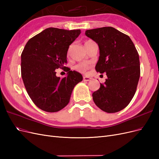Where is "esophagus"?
Wrapping results in <instances>:
<instances>
[{
    "label": "esophagus",
    "instance_id": "34e87169",
    "mask_svg": "<svg viewBox=\"0 0 159 159\" xmlns=\"http://www.w3.org/2000/svg\"><path fill=\"white\" fill-rule=\"evenodd\" d=\"M83 80H84V81H90V80H91V78H89V77H86V76H84V78H83Z\"/></svg>",
    "mask_w": 159,
    "mask_h": 159
}]
</instances>
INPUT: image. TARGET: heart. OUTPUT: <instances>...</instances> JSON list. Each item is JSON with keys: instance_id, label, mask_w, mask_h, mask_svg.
<instances>
[{"instance_id": "1", "label": "heart", "mask_w": 159, "mask_h": 159, "mask_svg": "<svg viewBox=\"0 0 159 159\" xmlns=\"http://www.w3.org/2000/svg\"><path fill=\"white\" fill-rule=\"evenodd\" d=\"M91 42H93V41L90 40H86L85 42V45L89 44V43H90ZM89 65L88 63H85V62H84V63H80L75 66V69L79 71H81V72H83V73H84V72L87 71L89 69Z\"/></svg>"}]
</instances>
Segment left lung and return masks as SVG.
<instances>
[{
  "label": "left lung",
  "instance_id": "left-lung-1",
  "mask_svg": "<svg viewBox=\"0 0 159 159\" xmlns=\"http://www.w3.org/2000/svg\"><path fill=\"white\" fill-rule=\"evenodd\" d=\"M85 34L99 46L95 70L107 78L92 94L97 106L107 113L125 108L136 92L140 77L139 56L129 36L113 27L88 30Z\"/></svg>",
  "mask_w": 159,
  "mask_h": 159
}]
</instances>
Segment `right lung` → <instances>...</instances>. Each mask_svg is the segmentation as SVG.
Segmentation results:
<instances>
[{"label":"right lung","mask_w":159,"mask_h":159,"mask_svg":"<svg viewBox=\"0 0 159 159\" xmlns=\"http://www.w3.org/2000/svg\"><path fill=\"white\" fill-rule=\"evenodd\" d=\"M80 30L48 28L28 41L21 54V75L28 95L36 106L47 112H57L68 104L75 85L82 81L79 72L67 63L70 45ZM61 68L67 76H56Z\"/></svg>","instance_id":"obj_1"}]
</instances>
